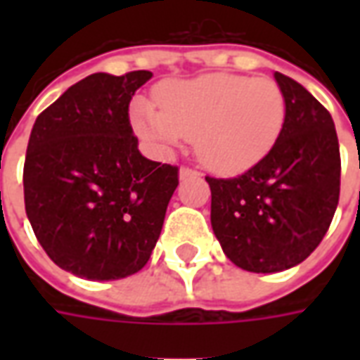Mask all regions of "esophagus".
Here are the masks:
<instances>
[{"instance_id": "obj_1", "label": "esophagus", "mask_w": 360, "mask_h": 360, "mask_svg": "<svg viewBox=\"0 0 360 360\" xmlns=\"http://www.w3.org/2000/svg\"><path fill=\"white\" fill-rule=\"evenodd\" d=\"M200 173L195 172V169H188V167H181L179 169V179H187V177H198Z\"/></svg>"}]
</instances>
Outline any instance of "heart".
Wrapping results in <instances>:
<instances>
[{"label":"heart","instance_id":"heart-1","mask_svg":"<svg viewBox=\"0 0 360 360\" xmlns=\"http://www.w3.org/2000/svg\"><path fill=\"white\" fill-rule=\"evenodd\" d=\"M156 102L136 100L131 123L158 152L195 139L198 160L216 173H239L270 154L285 125V96L268 77L210 73L167 81Z\"/></svg>","mask_w":360,"mask_h":360}]
</instances>
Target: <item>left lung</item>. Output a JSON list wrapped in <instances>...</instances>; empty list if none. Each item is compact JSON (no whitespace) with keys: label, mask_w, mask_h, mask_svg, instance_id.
Here are the masks:
<instances>
[{"label":"left lung","mask_w":360,"mask_h":360,"mask_svg":"<svg viewBox=\"0 0 360 360\" xmlns=\"http://www.w3.org/2000/svg\"><path fill=\"white\" fill-rule=\"evenodd\" d=\"M285 125L270 154L233 179L206 177L210 221L226 257L274 274L301 264L324 239L340 200V142L322 103L285 75Z\"/></svg>","instance_id":"obj_1"}]
</instances>
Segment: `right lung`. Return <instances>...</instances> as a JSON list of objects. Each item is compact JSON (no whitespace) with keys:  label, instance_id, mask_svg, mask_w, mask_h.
I'll return each mask as SVG.
<instances>
[{"label":"right lung","instance_id":"obj_1","mask_svg":"<svg viewBox=\"0 0 360 360\" xmlns=\"http://www.w3.org/2000/svg\"><path fill=\"white\" fill-rule=\"evenodd\" d=\"M152 79L94 73L67 89L32 127L25 208L46 255L92 281L136 274L162 233L177 167L144 158L129 103Z\"/></svg>","mask_w":360,"mask_h":360}]
</instances>
